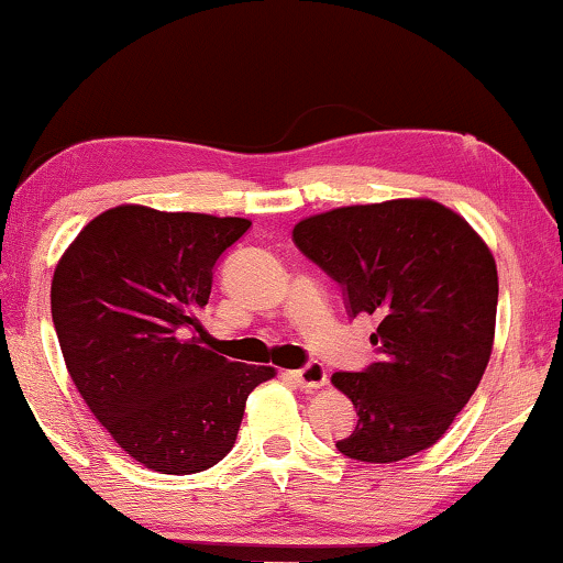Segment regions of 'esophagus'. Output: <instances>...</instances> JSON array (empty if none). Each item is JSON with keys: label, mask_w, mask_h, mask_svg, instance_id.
Returning a JSON list of instances; mask_svg holds the SVG:
<instances>
[{"label": "esophagus", "mask_w": 563, "mask_h": 563, "mask_svg": "<svg viewBox=\"0 0 563 563\" xmlns=\"http://www.w3.org/2000/svg\"><path fill=\"white\" fill-rule=\"evenodd\" d=\"M289 377L302 388H320V385H325V367L320 362H308L305 367L291 369Z\"/></svg>", "instance_id": "34e87169"}]
</instances>
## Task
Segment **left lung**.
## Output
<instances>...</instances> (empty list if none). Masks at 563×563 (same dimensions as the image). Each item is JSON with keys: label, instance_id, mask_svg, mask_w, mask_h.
<instances>
[{"label": "left lung", "instance_id": "left-lung-1", "mask_svg": "<svg viewBox=\"0 0 563 563\" xmlns=\"http://www.w3.org/2000/svg\"><path fill=\"white\" fill-rule=\"evenodd\" d=\"M291 240L372 316L375 360L331 377L356 408L339 452L396 463L432 448L468 404L492 356L494 255L463 217L429 199L344 207L302 219Z\"/></svg>", "mask_w": 563, "mask_h": 563}]
</instances>
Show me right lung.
I'll return each instance as SVG.
<instances>
[{
	"label": "right lung",
	"mask_w": 563,
	"mask_h": 563,
	"mask_svg": "<svg viewBox=\"0 0 563 563\" xmlns=\"http://www.w3.org/2000/svg\"><path fill=\"white\" fill-rule=\"evenodd\" d=\"M247 228L240 217L115 207L54 272L51 316L79 396L123 452L157 473L217 465L251 390L274 377L201 339L217 261Z\"/></svg>",
	"instance_id": "right-lung-1"
}]
</instances>
